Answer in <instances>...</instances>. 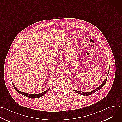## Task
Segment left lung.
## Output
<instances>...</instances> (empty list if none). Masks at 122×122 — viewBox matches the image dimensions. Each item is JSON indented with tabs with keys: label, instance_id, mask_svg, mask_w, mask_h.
<instances>
[{
	"label": "left lung",
	"instance_id": "1",
	"mask_svg": "<svg viewBox=\"0 0 122 122\" xmlns=\"http://www.w3.org/2000/svg\"><path fill=\"white\" fill-rule=\"evenodd\" d=\"M109 69H110V68H109ZM109 69L108 73H109V71H110ZM107 77H108V76L106 77V78L104 80V81H103V82L101 83V84L99 86H98L97 88L96 89L93 90V91H91V92H81V91H78V90H75V89H73V90L74 92H75L76 93H78V94H80V95H83V96H89V95H91V94L94 93L96 92V91H98V90L101 89L104 86V85H105V83H106V81H107Z\"/></svg>",
	"mask_w": 122,
	"mask_h": 122
}]
</instances>
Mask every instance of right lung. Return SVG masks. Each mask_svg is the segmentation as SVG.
Here are the masks:
<instances>
[{
  "instance_id": "obj_1",
  "label": "right lung",
  "mask_w": 122,
  "mask_h": 122,
  "mask_svg": "<svg viewBox=\"0 0 122 122\" xmlns=\"http://www.w3.org/2000/svg\"><path fill=\"white\" fill-rule=\"evenodd\" d=\"M12 85H13V86L14 87V89H15V90L17 92L19 93L20 94H22V95H23L25 96L26 97L30 98H37L43 96V95H44L45 94H46V93H47L49 92V90L50 89V88H49L48 90H47L43 92L42 93H39V94H28V93H24V92H22L19 91L18 89H17V88L14 85L13 83H12Z\"/></svg>"
}]
</instances>
